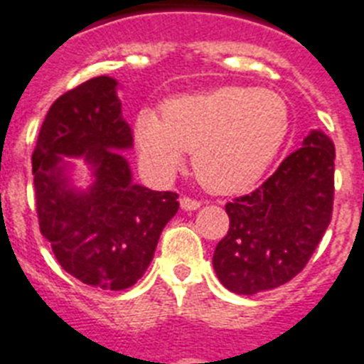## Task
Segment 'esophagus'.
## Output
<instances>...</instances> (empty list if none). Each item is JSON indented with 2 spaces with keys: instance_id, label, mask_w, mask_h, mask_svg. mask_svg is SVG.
<instances>
[{
  "instance_id": "1",
  "label": "esophagus",
  "mask_w": 364,
  "mask_h": 364,
  "mask_svg": "<svg viewBox=\"0 0 364 364\" xmlns=\"http://www.w3.org/2000/svg\"><path fill=\"white\" fill-rule=\"evenodd\" d=\"M179 204H181V208L185 211H194V210H198L200 202L198 200H194V198H188V196H183L181 200H179Z\"/></svg>"
}]
</instances>
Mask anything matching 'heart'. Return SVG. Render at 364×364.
Instances as JSON below:
<instances>
[{
  "label": "heart",
  "instance_id": "heart-1",
  "mask_svg": "<svg viewBox=\"0 0 364 364\" xmlns=\"http://www.w3.org/2000/svg\"><path fill=\"white\" fill-rule=\"evenodd\" d=\"M289 130L291 111L282 94L230 85L168 100L164 119L141 111L136 145L153 179L171 177L185 153H193L198 181L211 193L232 194L268 170Z\"/></svg>",
  "mask_w": 364,
  "mask_h": 364
}]
</instances>
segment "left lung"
Wrapping results in <instances>:
<instances>
[{
    "label": "left lung",
    "instance_id": "obj_1",
    "mask_svg": "<svg viewBox=\"0 0 364 364\" xmlns=\"http://www.w3.org/2000/svg\"><path fill=\"white\" fill-rule=\"evenodd\" d=\"M333 198L334 143L311 130L257 191L225 205L230 227L213 253L219 282L236 294L291 282L321 242Z\"/></svg>",
    "mask_w": 364,
    "mask_h": 364
}]
</instances>
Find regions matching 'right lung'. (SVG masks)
Masks as SVG:
<instances>
[{
  "label": "right lung",
  "mask_w": 364,
  "mask_h": 364,
  "mask_svg": "<svg viewBox=\"0 0 364 364\" xmlns=\"http://www.w3.org/2000/svg\"><path fill=\"white\" fill-rule=\"evenodd\" d=\"M119 82L100 75L62 94L48 109L31 154L41 234L60 266L107 291L132 287L153 260L162 228L179 210L176 193L132 181V130L117 96ZM70 158L91 171L87 189L73 183Z\"/></svg>",
  "instance_id": "1"
}]
</instances>
